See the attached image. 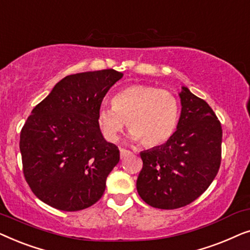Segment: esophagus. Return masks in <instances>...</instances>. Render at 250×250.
Here are the masks:
<instances>
[{
	"label": "esophagus",
	"mask_w": 250,
	"mask_h": 250,
	"mask_svg": "<svg viewBox=\"0 0 250 250\" xmlns=\"http://www.w3.org/2000/svg\"><path fill=\"white\" fill-rule=\"evenodd\" d=\"M119 152H121V159H124L125 157H127V156H129L131 155V151H129V150H126V149H119Z\"/></svg>",
	"instance_id": "obj_1"
}]
</instances>
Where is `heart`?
Listing matches in <instances>:
<instances>
[{
	"mask_svg": "<svg viewBox=\"0 0 250 250\" xmlns=\"http://www.w3.org/2000/svg\"><path fill=\"white\" fill-rule=\"evenodd\" d=\"M180 116L177 99L168 91L135 84L118 91L111 108L98 111L97 123L108 141L116 142L127 122L129 139L146 146L165 143L175 131Z\"/></svg>",
	"mask_w": 250,
	"mask_h": 250,
	"instance_id": "heart-1",
	"label": "heart"
}]
</instances>
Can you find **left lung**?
<instances>
[{"instance_id": "obj_1", "label": "left lung", "mask_w": 250, "mask_h": 250, "mask_svg": "<svg viewBox=\"0 0 250 250\" xmlns=\"http://www.w3.org/2000/svg\"><path fill=\"white\" fill-rule=\"evenodd\" d=\"M176 131L162 146L140 152L143 167L136 181L142 200L160 209L187 206L201 196L221 164L222 127L206 101L181 87Z\"/></svg>"}]
</instances>
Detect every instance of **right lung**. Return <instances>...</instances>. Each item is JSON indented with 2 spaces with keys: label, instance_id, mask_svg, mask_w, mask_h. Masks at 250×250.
I'll return each instance as SVG.
<instances>
[{
  "label": "right lung",
  "instance_id": "add662e5",
  "mask_svg": "<svg viewBox=\"0 0 250 250\" xmlns=\"http://www.w3.org/2000/svg\"><path fill=\"white\" fill-rule=\"evenodd\" d=\"M123 73L114 69L69 75L33 109L20 133L23 175L49 206L76 211L97 203L119 162L97 123L104 95Z\"/></svg>",
  "mask_w": 250,
  "mask_h": 250
}]
</instances>
